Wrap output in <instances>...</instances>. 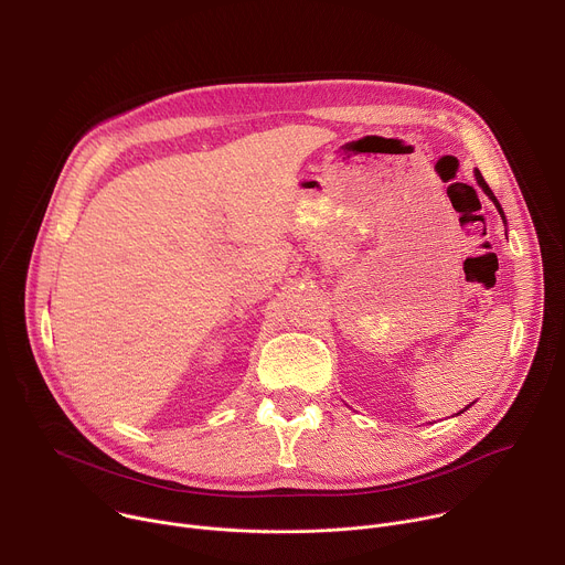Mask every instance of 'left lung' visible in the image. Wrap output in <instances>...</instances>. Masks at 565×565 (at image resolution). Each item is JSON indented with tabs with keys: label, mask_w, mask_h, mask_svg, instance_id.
<instances>
[{
	"label": "left lung",
	"mask_w": 565,
	"mask_h": 565,
	"mask_svg": "<svg viewBox=\"0 0 565 565\" xmlns=\"http://www.w3.org/2000/svg\"><path fill=\"white\" fill-rule=\"evenodd\" d=\"M476 181H478V185H480V188H482V192H486V194H488V196H490V199H492V201H494V205H497V210H499V212H501V216H503V210H501V205H499V201H497V196H494V192H492V190H490V185H488V183H486V179H482V174H480V172H478V170H476Z\"/></svg>",
	"instance_id": "8db88e82"
}]
</instances>
